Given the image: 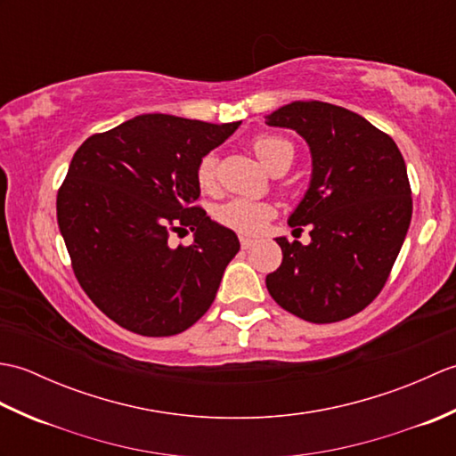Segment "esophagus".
Wrapping results in <instances>:
<instances>
[{"label":"esophagus","mask_w":456,"mask_h":456,"mask_svg":"<svg viewBox=\"0 0 456 456\" xmlns=\"http://www.w3.org/2000/svg\"><path fill=\"white\" fill-rule=\"evenodd\" d=\"M240 247H243L245 250H248L250 247H253V240H250V239H245V237H240Z\"/></svg>","instance_id":"34e87169"}]
</instances>
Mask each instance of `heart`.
I'll use <instances>...</instances> for the list:
<instances>
[{"mask_svg":"<svg viewBox=\"0 0 456 456\" xmlns=\"http://www.w3.org/2000/svg\"><path fill=\"white\" fill-rule=\"evenodd\" d=\"M253 151L273 172L284 167V164L289 167L294 159V147L289 144V141L278 137V134H258V137L253 139ZM217 164L219 160L216 152L203 154L201 160L198 162L196 180L201 191H217ZM274 208L266 201L233 198L217 206L213 216H216L217 223H221L223 227L235 231L239 235L256 237L258 233H263L268 221L274 217Z\"/></svg>","mask_w":456,"mask_h":456,"instance_id":"obj_1","label":"heart"}]
</instances>
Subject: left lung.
I'll return each instance as SVG.
<instances>
[{"mask_svg":"<svg viewBox=\"0 0 456 456\" xmlns=\"http://www.w3.org/2000/svg\"><path fill=\"white\" fill-rule=\"evenodd\" d=\"M312 151V182L289 216L312 243L278 237L282 265L266 288L312 323L351 317L380 294L411 221V188L398 144L362 115L325 102H292L266 118Z\"/></svg>","mask_w":456,"mask_h":456,"instance_id":"obj_1","label":"left lung"}]
</instances>
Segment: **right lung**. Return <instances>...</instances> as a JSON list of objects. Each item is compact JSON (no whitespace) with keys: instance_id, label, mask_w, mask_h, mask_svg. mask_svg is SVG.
I'll list each match as a JSON object with an SVG mask.
<instances>
[{"instance_id":"right-lung-1","label":"right lung","mask_w":456,"mask_h":456,"mask_svg":"<svg viewBox=\"0 0 456 456\" xmlns=\"http://www.w3.org/2000/svg\"><path fill=\"white\" fill-rule=\"evenodd\" d=\"M239 125L147 113L74 152L56 196L58 227L82 289L118 325L178 335L213 304L240 245L193 206L196 168ZM186 228L194 243L172 248L169 233Z\"/></svg>"}]
</instances>
